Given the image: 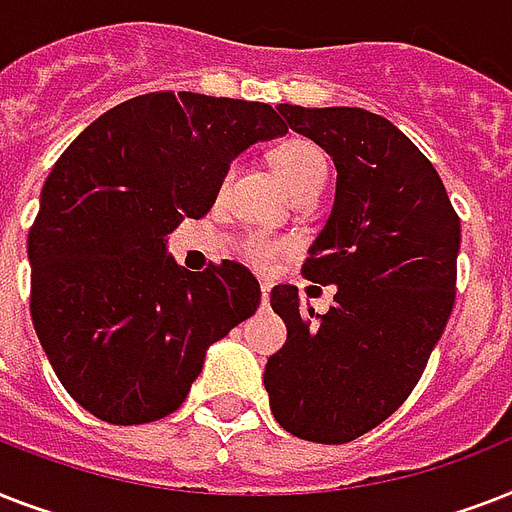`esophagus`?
Segmentation results:
<instances>
[{"label":"esophagus","instance_id":"1","mask_svg":"<svg viewBox=\"0 0 512 512\" xmlns=\"http://www.w3.org/2000/svg\"><path fill=\"white\" fill-rule=\"evenodd\" d=\"M268 300H271V284H260V303L268 305Z\"/></svg>","mask_w":512,"mask_h":512}]
</instances>
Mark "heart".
<instances>
[{"instance_id":"obj_1","label":"heart","mask_w":512,"mask_h":512,"mask_svg":"<svg viewBox=\"0 0 512 512\" xmlns=\"http://www.w3.org/2000/svg\"><path fill=\"white\" fill-rule=\"evenodd\" d=\"M273 167L287 183L295 199L305 196H319L321 188L327 185L329 164L327 156L313 140L308 138H287L276 143L271 151ZM233 167L223 172V188L231 183ZM295 249V241L287 236H271V233H249L239 244L241 257L255 268H271L279 257L289 255Z\"/></svg>"}]
</instances>
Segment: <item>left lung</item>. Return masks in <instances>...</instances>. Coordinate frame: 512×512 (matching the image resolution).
<instances>
[{
  "label": "left lung",
  "mask_w": 512,
  "mask_h": 512,
  "mask_svg": "<svg viewBox=\"0 0 512 512\" xmlns=\"http://www.w3.org/2000/svg\"><path fill=\"white\" fill-rule=\"evenodd\" d=\"M295 132L337 167L335 207L303 276L335 284L321 316L273 287L287 342L265 364L271 412L292 436L348 444L385 422L420 382L454 308L460 217L428 156L364 108L281 103Z\"/></svg>",
  "instance_id": "1"
}]
</instances>
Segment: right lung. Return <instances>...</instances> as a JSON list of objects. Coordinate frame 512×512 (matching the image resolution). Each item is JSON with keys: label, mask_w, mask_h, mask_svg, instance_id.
Wrapping results in <instances>:
<instances>
[{"label": "right lung", "mask_w": 512, "mask_h": 512, "mask_svg": "<svg viewBox=\"0 0 512 512\" xmlns=\"http://www.w3.org/2000/svg\"><path fill=\"white\" fill-rule=\"evenodd\" d=\"M284 132L268 103L148 92L60 154L28 231L31 319L68 396L98 420L175 412L209 345L257 311L244 265L185 271L164 239L207 215L233 156Z\"/></svg>", "instance_id": "right-lung-1"}]
</instances>
